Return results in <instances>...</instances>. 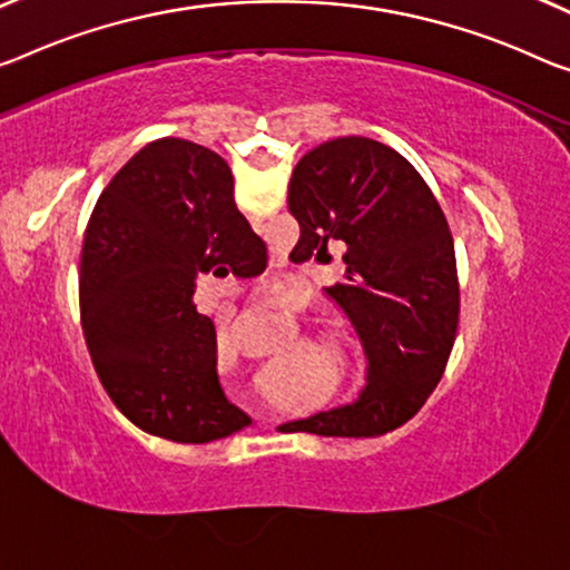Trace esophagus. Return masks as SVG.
Wrapping results in <instances>:
<instances>
[{
    "label": "esophagus",
    "mask_w": 570,
    "mask_h": 570,
    "mask_svg": "<svg viewBox=\"0 0 570 570\" xmlns=\"http://www.w3.org/2000/svg\"><path fill=\"white\" fill-rule=\"evenodd\" d=\"M269 308L277 311V313H283V311H285V303H279V301H269Z\"/></svg>",
    "instance_id": "esophagus-1"
}]
</instances>
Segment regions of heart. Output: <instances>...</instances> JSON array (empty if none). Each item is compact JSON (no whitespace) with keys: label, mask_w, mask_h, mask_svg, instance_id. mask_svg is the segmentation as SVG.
Wrapping results in <instances>:
<instances>
[{"label":"heart","mask_w":570,"mask_h":570,"mask_svg":"<svg viewBox=\"0 0 570 570\" xmlns=\"http://www.w3.org/2000/svg\"><path fill=\"white\" fill-rule=\"evenodd\" d=\"M234 346L229 344V341H222V354H232Z\"/></svg>","instance_id":"obj_1"}]
</instances>
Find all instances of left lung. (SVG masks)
I'll return each instance as SVG.
<instances>
[{
    "label": "left lung",
    "instance_id": "obj_1",
    "mask_svg": "<svg viewBox=\"0 0 570 570\" xmlns=\"http://www.w3.org/2000/svg\"><path fill=\"white\" fill-rule=\"evenodd\" d=\"M287 206L301 224L297 255H344V279L323 287L354 328L366 384L358 397L293 431L362 438L413 417L441 380L459 323L451 229L420 173L370 137L323 142L295 165Z\"/></svg>",
    "mask_w": 570,
    "mask_h": 570
}]
</instances>
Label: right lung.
I'll list each match as a JSON object with an SVG mask.
<instances>
[{
  "instance_id": "obj_1",
  "label": "right lung",
  "mask_w": 570,
  "mask_h": 570,
  "mask_svg": "<svg viewBox=\"0 0 570 570\" xmlns=\"http://www.w3.org/2000/svg\"><path fill=\"white\" fill-rule=\"evenodd\" d=\"M267 247L234 204L222 155L178 137L114 175L83 236L81 326L94 370L142 431L208 443L252 425L216 372V328L194 305L200 275L255 277Z\"/></svg>"
}]
</instances>
